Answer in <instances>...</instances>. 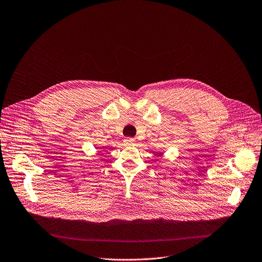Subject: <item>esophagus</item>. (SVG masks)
Wrapping results in <instances>:
<instances>
[{"instance_id":"1","label":"esophagus","mask_w":262,"mask_h":262,"mask_svg":"<svg viewBox=\"0 0 262 262\" xmlns=\"http://www.w3.org/2000/svg\"><path fill=\"white\" fill-rule=\"evenodd\" d=\"M124 142H125L126 145H133L136 141H135V139H133V138H126V139L124 140Z\"/></svg>"}]
</instances>
